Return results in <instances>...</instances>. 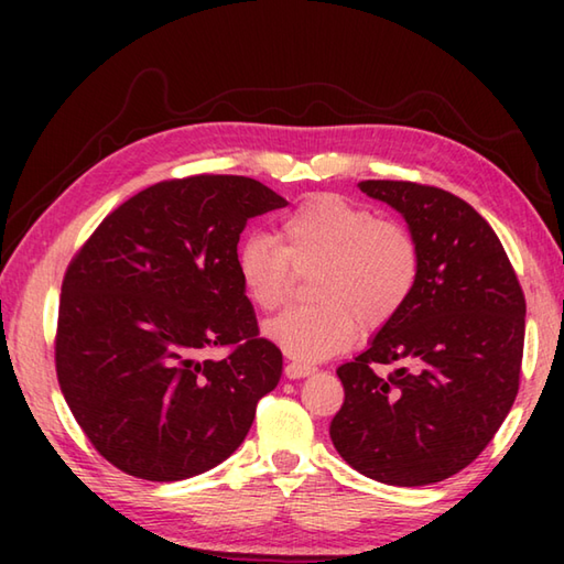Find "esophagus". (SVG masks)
Segmentation results:
<instances>
[{
    "label": "esophagus",
    "mask_w": 564,
    "mask_h": 564,
    "mask_svg": "<svg viewBox=\"0 0 564 564\" xmlns=\"http://www.w3.org/2000/svg\"><path fill=\"white\" fill-rule=\"evenodd\" d=\"M315 373V366L310 364H301V361H291L285 364V376H289L291 380L295 378H305V376H313Z\"/></svg>",
    "instance_id": "1"
}]
</instances>
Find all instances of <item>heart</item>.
<instances>
[{
	"label": "heart",
	"mask_w": 564,
	"mask_h": 564,
	"mask_svg": "<svg viewBox=\"0 0 564 564\" xmlns=\"http://www.w3.org/2000/svg\"><path fill=\"white\" fill-rule=\"evenodd\" d=\"M235 267L261 313L285 303L295 273H313V303L285 310L263 334L297 361H319L349 349L361 327L380 329L402 313L419 281V247L406 227L325 194L285 213L275 239L249 235Z\"/></svg>",
	"instance_id": "heart-1"
}]
</instances>
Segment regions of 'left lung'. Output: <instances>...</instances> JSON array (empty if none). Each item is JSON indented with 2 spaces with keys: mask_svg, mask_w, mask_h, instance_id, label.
<instances>
[{
  "mask_svg": "<svg viewBox=\"0 0 564 564\" xmlns=\"http://www.w3.org/2000/svg\"><path fill=\"white\" fill-rule=\"evenodd\" d=\"M398 210L419 247L402 313L337 368L334 448L370 480L422 487L460 473L495 438L519 392L525 301L492 227L436 186L361 182ZM376 362H398L378 377Z\"/></svg>",
  "mask_w": 564,
  "mask_h": 564,
  "instance_id": "8db88e82",
  "label": "left lung"
}]
</instances>
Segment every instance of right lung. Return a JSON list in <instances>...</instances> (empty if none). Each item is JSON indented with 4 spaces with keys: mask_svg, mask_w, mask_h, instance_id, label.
<instances>
[{
    "mask_svg": "<svg viewBox=\"0 0 564 564\" xmlns=\"http://www.w3.org/2000/svg\"><path fill=\"white\" fill-rule=\"evenodd\" d=\"M257 178L198 174L118 206L69 261L55 368L106 460L176 482L239 448L283 356L259 337L235 254L249 218L285 206ZM232 345L220 362L205 354Z\"/></svg>",
    "mask_w": 564,
    "mask_h": 564,
    "instance_id": "add662e5",
    "label": "right lung"
}]
</instances>
